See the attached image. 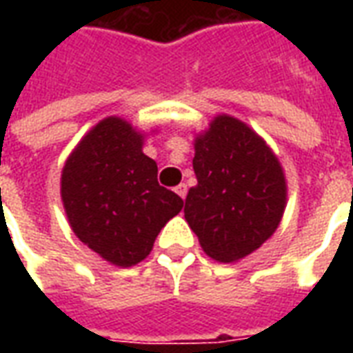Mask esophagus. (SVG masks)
Instances as JSON below:
<instances>
[{
  "label": "esophagus",
  "instance_id": "34e87169",
  "mask_svg": "<svg viewBox=\"0 0 353 353\" xmlns=\"http://www.w3.org/2000/svg\"><path fill=\"white\" fill-rule=\"evenodd\" d=\"M176 192H177V194H179V196H181V199L185 200V196H187V185H185V183L177 185Z\"/></svg>",
  "mask_w": 353,
  "mask_h": 353
}]
</instances>
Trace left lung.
<instances>
[{
    "instance_id": "8db88e82",
    "label": "left lung",
    "mask_w": 353,
    "mask_h": 353,
    "mask_svg": "<svg viewBox=\"0 0 353 353\" xmlns=\"http://www.w3.org/2000/svg\"><path fill=\"white\" fill-rule=\"evenodd\" d=\"M199 183L185 199V219L202 250L232 263L259 250L278 229L288 185L272 149L234 117L217 115L194 139Z\"/></svg>"
}]
</instances>
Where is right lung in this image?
I'll return each mask as SVG.
<instances>
[{"label":"right lung","mask_w":353,"mask_h":353,"mask_svg":"<svg viewBox=\"0 0 353 353\" xmlns=\"http://www.w3.org/2000/svg\"><path fill=\"white\" fill-rule=\"evenodd\" d=\"M143 136L119 117L94 126L70 154L60 192L75 236L101 259L132 266L181 212L183 200L157 181V162L141 151Z\"/></svg>","instance_id":"right-lung-1"}]
</instances>
